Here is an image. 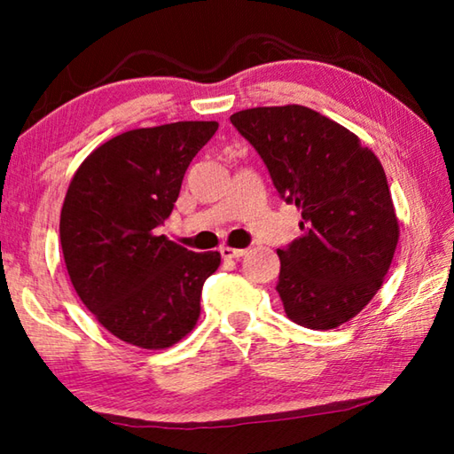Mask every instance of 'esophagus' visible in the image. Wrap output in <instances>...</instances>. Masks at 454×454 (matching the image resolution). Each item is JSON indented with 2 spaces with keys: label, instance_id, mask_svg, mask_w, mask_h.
<instances>
[{
  "label": "esophagus",
  "instance_id": "1",
  "mask_svg": "<svg viewBox=\"0 0 454 454\" xmlns=\"http://www.w3.org/2000/svg\"><path fill=\"white\" fill-rule=\"evenodd\" d=\"M220 254H222V258L238 260V258H242L246 254V250L244 248H230V246H224V248L220 250Z\"/></svg>",
  "mask_w": 454,
  "mask_h": 454
}]
</instances>
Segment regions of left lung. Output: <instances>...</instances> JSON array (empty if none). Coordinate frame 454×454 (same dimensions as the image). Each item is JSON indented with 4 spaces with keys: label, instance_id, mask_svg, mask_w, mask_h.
Wrapping results in <instances>:
<instances>
[{
    "label": "left lung",
    "instance_id": "8db88e82",
    "mask_svg": "<svg viewBox=\"0 0 454 454\" xmlns=\"http://www.w3.org/2000/svg\"><path fill=\"white\" fill-rule=\"evenodd\" d=\"M230 121L254 145L280 198L302 214V236L278 250L286 317L312 330L355 318L382 286L398 242L379 158L304 106L250 107Z\"/></svg>",
    "mask_w": 454,
    "mask_h": 454
}]
</instances>
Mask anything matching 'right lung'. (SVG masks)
<instances>
[{
	"mask_svg": "<svg viewBox=\"0 0 454 454\" xmlns=\"http://www.w3.org/2000/svg\"><path fill=\"white\" fill-rule=\"evenodd\" d=\"M216 121L129 129L99 145L74 174L59 218L66 268L80 301L120 340L160 350L200 317L220 252H192L156 228L174 210L184 174Z\"/></svg>",
	"mask_w": 454,
	"mask_h": 454,
	"instance_id": "right-lung-1",
	"label": "right lung"
}]
</instances>
